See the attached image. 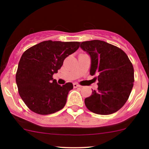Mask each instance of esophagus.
I'll return each instance as SVG.
<instances>
[{"label": "esophagus", "instance_id": "esophagus-1", "mask_svg": "<svg viewBox=\"0 0 149 149\" xmlns=\"http://www.w3.org/2000/svg\"><path fill=\"white\" fill-rule=\"evenodd\" d=\"M80 85H79L78 84H77V83H73V88H80Z\"/></svg>", "mask_w": 149, "mask_h": 149}]
</instances>
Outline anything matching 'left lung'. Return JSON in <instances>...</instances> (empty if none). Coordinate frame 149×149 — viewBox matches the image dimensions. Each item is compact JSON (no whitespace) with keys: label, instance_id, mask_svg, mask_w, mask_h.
<instances>
[{"label":"left lung","instance_id":"8db88e82","mask_svg":"<svg viewBox=\"0 0 149 149\" xmlns=\"http://www.w3.org/2000/svg\"><path fill=\"white\" fill-rule=\"evenodd\" d=\"M80 47L91 57V76L97 74V90L85 100L90 111L109 115L126 103L134 85V68L125 52L99 40L82 42Z\"/></svg>","mask_w":149,"mask_h":149}]
</instances>
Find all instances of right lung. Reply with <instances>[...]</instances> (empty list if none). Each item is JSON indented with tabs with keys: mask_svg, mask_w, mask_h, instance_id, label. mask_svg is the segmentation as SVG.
Returning a JSON list of instances; mask_svg holds the SVG:
<instances>
[{
	"mask_svg": "<svg viewBox=\"0 0 149 149\" xmlns=\"http://www.w3.org/2000/svg\"><path fill=\"white\" fill-rule=\"evenodd\" d=\"M80 42L46 40L35 45L22 55L16 73L18 92L27 107L40 114L48 115L62 109L73 86H61L53 79L65 58L75 52Z\"/></svg>",
	"mask_w": 149,
	"mask_h": 149,
	"instance_id": "1",
	"label": "right lung"
}]
</instances>
